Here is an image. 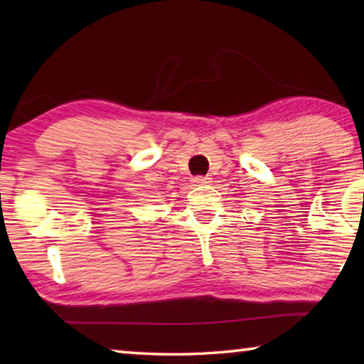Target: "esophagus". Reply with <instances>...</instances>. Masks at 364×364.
Instances as JSON below:
<instances>
[{
  "mask_svg": "<svg viewBox=\"0 0 364 364\" xmlns=\"http://www.w3.org/2000/svg\"><path fill=\"white\" fill-rule=\"evenodd\" d=\"M193 183H194V186H204V184H208L212 181H210V178H208V176H194Z\"/></svg>",
  "mask_w": 364,
  "mask_h": 364,
  "instance_id": "esophagus-1",
  "label": "esophagus"
}]
</instances>
